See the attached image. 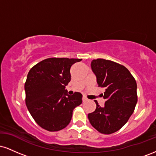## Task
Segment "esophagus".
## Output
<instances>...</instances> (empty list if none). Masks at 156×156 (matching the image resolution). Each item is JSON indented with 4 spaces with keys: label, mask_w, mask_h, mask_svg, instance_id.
<instances>
[{
    "label": "esophagus",
    "mask_w": 156,
    "mask_h": 156,
    "mask_svg": "<svg viewBox=\"0 0 156 156\" xmlns=\"http://www.w3.org/2000/svg\"><path fill=\"white\" fill-rule=\"evenodd\" d=\"M87 101V98H86L85 96H83V98H82V101L83 102H86Z\"/></svg>",
    "instance_id": "1"
}]
</instances>
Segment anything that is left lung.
I'll return each instance as SVG.
<instances>
[{
	"instance_id": "left-lung-1",
	"label": "left lung",
	"mask_w": 156,
	"mask_h": 156,
	"mask_svg": "<svg viewBox=\"0 0 156 156\" xmlns=\"http://www.w3.org/2000/svg\"><path fill=\"white\" fill-rule=\"evenodd\" d=\"M91 67L98 87L105 89L101 107L95 101L96 109L88 114L89 122L100 133L111 134L119 130L128 121L137 103L135 78L123 65L110 60H92Z\"/></svg>"
}]
</instances>
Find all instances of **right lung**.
Segmentation results:
<instances>
[{"mask_svg": "<svg viewBox=\"0 0 156 156\" xmlns=\"http://www.w3.org/2000/svg\"><path fill=\"white\" fill-rule=\"evenodd\" d=\"M80 58H49L30 69L25 83L26 104L41 128L58 131L69 125L73 109L81 104L82 94L69 95L65 89L70 81V68Z\"/></svg>", "mask_w": 156, "mask_h": 156, "instance_id": "right-lung-1", "label": "right lung"}]
</instances>
